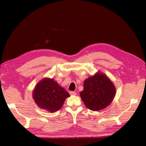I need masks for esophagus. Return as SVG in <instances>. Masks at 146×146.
I'll return each instance as SVG.
<instances>
[{
	"mask_svg": "<svg viewBox=\"0 0 146 146\" xmlns=\"http://www.w3.org/2000/svg\"><path fill=\"white\" fill-rule=\"evenodd\" d=\"M69 94L72 96H75L76 95V93L75 92H69Z\"/></svg>",
	"mask_w": 146,
	"mask_h": 146,
	"instance_id": "34e87169",
	"label": "esophagus"
}]
</instances>
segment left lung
I'll return each instance as SVG.
<instances>
[{"mask_svg": "<svg viewBox=\"0 0 146 146\" xmlns=\"http://www.w3.org/2000/svg\"><path fill=\"white\" fill-rule=\"evenodd\" d=\"M116 88L108 76L98 71L84 82V88L80 95L86 106L93 111H99L112 102Z\"/></svg>", "mask_w": 146, "mask_h": 146, "instance_id": "obj_1", "label": "left lung"}]
</instances>
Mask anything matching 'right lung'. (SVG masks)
<instances>
[{
	"mask_svg": "<svg viewBox=\"0 0 146 146\" xmlns=\"http://www.w3.org/2000/svg\"><path fill=\"white\" fill-rule=\"evenodd\" d=\"M69 96L64 88L49 78L40 80L33 92V98L37 106L52 113L61 109L65 99Z\"/></svg>",
	"mask_w": 146,
	"mask_h": 146,
	"instance_id": "1",
	"label": "right lung"
}]
</instances>
